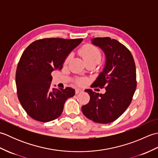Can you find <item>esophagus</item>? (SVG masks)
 I'll use <instances>...</instances> for the list:
<instances>
[{
	"mask_svg": "<svg viewBox=\"0 0 158 158\" xmlns=\"http://www.w3.org/2000/svg\"><path fill=\"white\" fill-rule=\"evenodd\" d=\"M83 92V90H82L81 89L77 88V89H75V93H76V94H79V93H81V92Z\"/></svg>",
	"mask_w": 158,
	"mask_h": 158,
	"instance_id": "esophagus-1",
	"label": "esophagus"
}]
</instances>
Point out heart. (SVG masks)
I'll use <instances>...</instances> for the list:
<instances>
[{
    "instance_id": "b5f03b06",
    "label": "heart",
    "mask_w": 158,
    "mask_h": 158,
    "mask_svg": "<svg viewBox=\"0 0 158 158\" xmlns=\"http://www.w3.org/2000/svg\"><path fill=\"white\" fill-rule=\"evenodd\" d=\"M79 54L85 60L86 63L97 62L99 63L102 58V53L98 47L92 44H86L83 45L79 50ZM72 58V54H69L65 59V62L67 63ZM75 83L77 85H83L85 83L84 79H77Z\"/></svg>"
}]
</instances>
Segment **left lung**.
<instances>
[{"instance_id": "obj_1", "label": "left lung", "mask_w": 158, "mask_h": 158, "mask_svg": "<svg viewBox=\"0 0 158 158\" xmlns=\"http://www.w3.org/2000/svg\"><path fill=\"white\" fill-rule=\"evenodd\" d=\"M92 43L103 50L106 58L105 69L92 85L105 88L106 92L85 89L90 100L81 110L93 122L109 123L119 118L132 102L136 89V65L130 50L117 40L97 37Z\"/></svg>"}]
</instances>
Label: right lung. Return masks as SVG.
I'll use <instances>...</instances> for the list:
<instances>
[{"label": "right lung", "instance_id": "obj_1", "mask_svg": "<svg viewBox=\"0 0 158 158\" xmlns=\"http://www.w3.org/2000/svg\"><path fill=\"white\" fill-rule=\"evenodd\" d=\"M83 39L45 38L32 42L23 52L16 70L18 97L28 115L48 122L60 116L66 100L75 94L71 88H50L54 70H61L66 58Z\"/></svg>", "mask_w": 158, "mask_h": 158}]
</instances>
